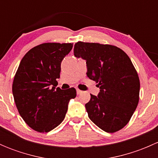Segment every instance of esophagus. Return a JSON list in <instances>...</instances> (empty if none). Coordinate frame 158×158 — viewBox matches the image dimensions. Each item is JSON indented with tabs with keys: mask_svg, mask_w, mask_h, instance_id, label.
Segmentation results:
<instances>
[{
	"mask_svg": "<svg viewBox=\"0 0 158 158\" xmlns=\"http://www.w3.org/2000/svg\"><path fill=\"white\" fill-rule=\"evenodd\" d=\"M82 92V91H81V90H79V89H76V93L78 94V95H79V94H81Z\"/></svg>",
	"mask_w": 158,
	"mask_h": 158,
	"instance_id": "1",
	"label": "esophagus"
}]
</instances>
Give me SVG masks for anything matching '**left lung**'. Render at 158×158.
Here are the masks:
<instances>
[{
  "label": "left lung",
  "mask_w": 158,
  "mask_h": 158,
  "mask_svg": "<svg viewBox=\"0 0 158 158\" xmlns=\"http://www.w3.org/2000/svg\"><path fill=\"white\" fill-rule=\"evenodd\" d=\"M74 56L86 61L87 76L98 83V95L85 105L90 120L109 133L128 123L139 101L140 81L128 56L111 45L78 42Z\"/></svg>",
  "instance_id": "obj_1"
}]
</instances>
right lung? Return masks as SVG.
I'll return each mask as SVG.
<instances>
[{
    "label": "right lung",
    "mask_w": 158,
    "mask_h": 158,
    "mask_svg": "<svg viewBox=\"0 0 158 158\" xmlns=\"http://www.w3.org/2000/svg\"><path fill=\"white\" fill-rule=\"evenodd\" d=\"M73 44L47 43L28 51L14 76L12 92L17 110L33 130L49 132L63 121L76 89L56 88L62 60Z\"/></svg>",
    "instance_id": "right-lung-1"
}]
</instances>
